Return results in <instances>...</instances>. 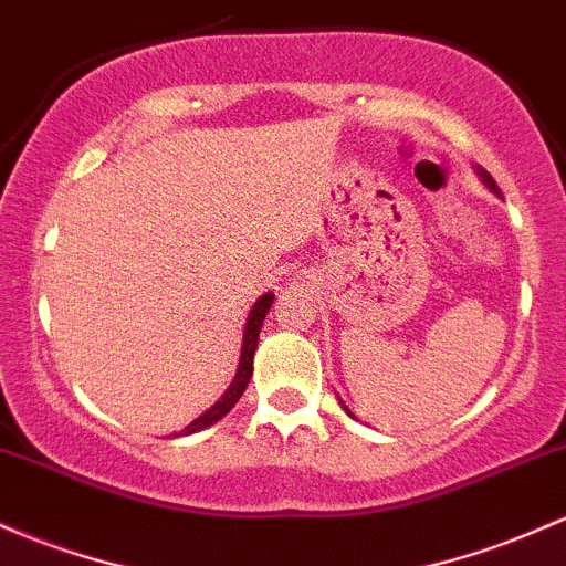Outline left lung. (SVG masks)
<instances>
[{"label":"left lung","instance_id":"left-lung-1","mask_svg":"<svg viewBox=\"0 0 566 566\" xmlns=\"http://www.w3.org/2000/svg\"><path fill=\"white\" fill-rule=\"evenodd\" d=\"M475 174H478V179H481V182H483V185H486V188L494 192V196H502V192H500V188H496V182H494V179H492V174H489L486 169H481V166H475ZM340 406H344V402H340ZM344 411H346V413H349V416H354V413H352V411H349V408H346V406H344Z\"/></svg>","mask_w":566,"mask_h":566}]
</instances>
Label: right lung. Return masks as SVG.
I'll return each mask as SVG.
<instances>
[{"label": "right lung", "instance_id": "1", "mask_svg": "<svg viewBox=\"0 0 566 566\" xmlns=\"http://www.w3.org/2000/svg\"><path fill=\"white\" fill-rule=\"evenodd\" d=\"M273 303V293H265L260 295L258 301H254V306L250 308V314H247V322H244V335H241V354H239V368H235V376L231 381V387L226 389V395L220 397V400L214 402L209 411H203L198 419H192L185 430L174 432V438H179V434H192V432H201L207 430V427L217 424V421L222 419L231 408L239 402V397L244 395L247 384H250L252 378V363H254V352H258V338H260V327H263V319L265 314H269Z\"/></svg>", "mask_w": 566, "mask_h": 566}]
</instances>
